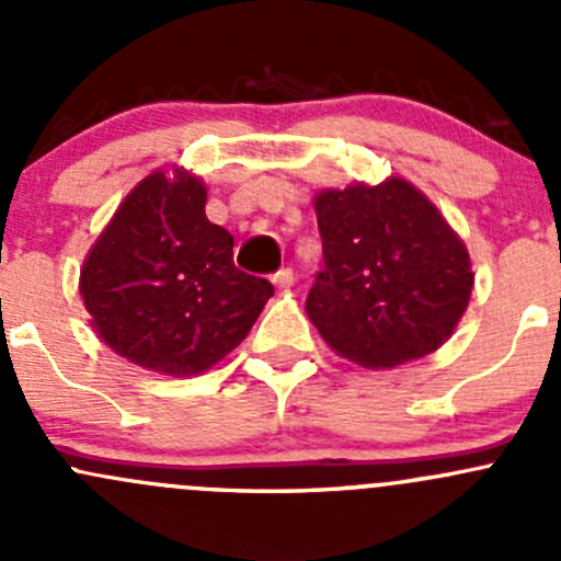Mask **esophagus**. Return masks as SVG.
<instances>
[{"mask_svg":"<svg viewBox=\"0 0 561 561\" xmlns=\"http://www.w3.org/2000/svg\"><path fill=\"white\" fill-rule=\"evenodd\" d=\"M293 279H296V276H293L290 268H279V271H276V274H274L276 290H287V287H293Z\"/></svg>","mask_w":561,"mask_h":561,"instance_id":"1","label":"esophagus"}]
</instances>
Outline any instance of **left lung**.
I'll use <instances>...</instances> for the list:
<instances>
[{
    "label": "left lung",
    "instance_id": "left-lung-1",
    "mask_svg": "<svg viewBox=\"0 0 561 561\" xmlns=\"http://www.w3.org/2000/svg\"><path fill=\"white\" fill-rule=\"evenodd\" d=\"M325 268L307 314L328 347L364 369H396L443 347L467 312L474 274L467 244L401 175L320 190Z\"/></svg>",
    "mask_w": 561,
    "mask_h": 561
}]
</instances>
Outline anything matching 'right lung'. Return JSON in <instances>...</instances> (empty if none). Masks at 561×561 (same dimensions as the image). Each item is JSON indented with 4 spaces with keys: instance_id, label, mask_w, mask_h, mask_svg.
Listing matches in <instances>:
<instances>
[{
    "instance_id": "1",
    "label": "right lung",
    "mask_w": 561,
    "mask_h": 561,
    "mask_svg": "<svg viewBox=\"0 0 561 561\" xmlns=\"http://www.w3.org/2000/svg\"><path fill=\"white\" fill-rule=\"evenodd\" d=\"M201 175L173 165L127 192L81 265L83 307L116 355L168 377H195L233 353L271 282L233 265V236L206 217Z\"/></svg>"
}]
</instances>
